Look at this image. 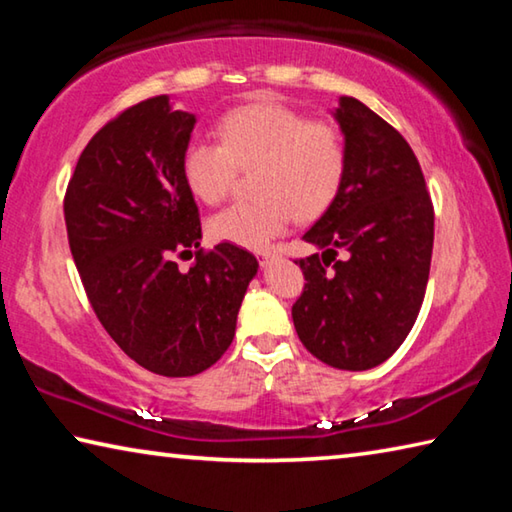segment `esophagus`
Instances as JSON below:
<instances>
[{"label":"esophagus","instance_id":"obj_1","mask_svg":"<svg viewBox=\"0 0 512 512\" xmlns=\"http://www.w3.org/2000/svg\"><path fill=\"white\" fill-rule=\"evenodd\" d=\"M275 257H277L275 250H264V253H257V259H259V264H262V266H266L268 262H273Z\"/></svg>","mask_w":512,"mask_h":512}]
</instances>
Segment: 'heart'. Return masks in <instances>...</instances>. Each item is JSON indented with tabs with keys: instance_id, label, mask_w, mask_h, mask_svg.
Returning a JSON list of instances; mask_svg holds the SVG:
<instances>
[{
	"instance_id": "1",
	"label": "heart",
	"mask_w": 512,
	"mask_h": 512,
	"mask_svg": "<svg viewBox=\"0 0 512 512\" xmlns=\"http://www.w3.org/2000/svg\"><path fill=\"white\" fill-rule=\"evenodd\" d=\"M219 142L194 140L183 153V176L196 198L221 203L237 171H255L257 196L214 214L207 230L223 244L259 250L293 221H314L339 196L348 171V142L332 121H314L282 103H250L219 121Z\"/></svg>"
}]
</instances>
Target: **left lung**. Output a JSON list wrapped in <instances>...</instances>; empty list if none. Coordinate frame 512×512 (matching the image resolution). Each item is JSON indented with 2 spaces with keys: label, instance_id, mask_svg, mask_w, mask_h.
I'll return each instance as SVG.
<instances>
[{
  "label": "left lung",
  "instance_id": "1",
  "mask_svg": "<svg viewBox=\"0 0 512 512\" xmlns=\"http://www.w3.org/2000/svg\"><path fill=\"white\" fill-rule=\"evenodd\" d=\"M334 119L348 142V171L302 237L320 253L296 259L307 282L291 316L316 359L368 370L400 348L420 314L433 205L418 158L388 121L352 97L339 99Z\"/></svg>",
  "mask_w": 512,
  "mask_h": 512
}]
</instances>
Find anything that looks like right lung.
<instances>
[{
	"label": "right lung",
	"instance_id": "right-lung-1",
	"mask_svg": "<svg viewBox=\"0 0 512 512\" xmlns=\"http://www.w3.org/2000/svg\"><path fill=\"white\" fill-rule=\"evenodd\" d=\"M194 124L167 94L119 112L83 149L63 203L94 314L128 357L162 377H192L223 357L259 266L239 246L201 248L183 176ZM183 254L197 255L189 272L172 262Z\"/></svg>",
	"mask_w": 512,
	"mask_h": 512
}]
</instances>
